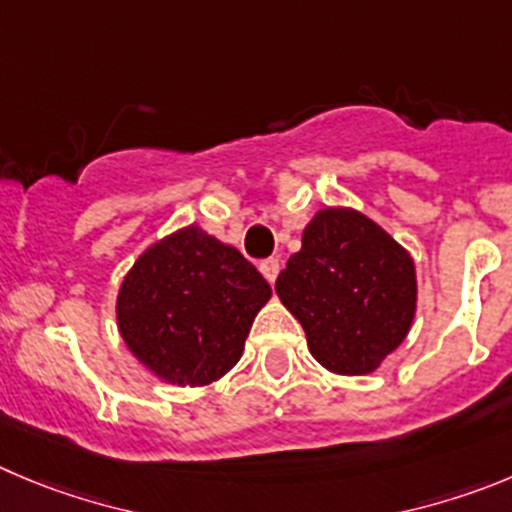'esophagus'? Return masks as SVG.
<instances>
[{"label":"esophagus","instance_id":"34e87169","mask_svg":"<svg viewBox=\"0 0 512 512\" xmlns=\"http://www.w3.org/2000/svg\"><path fill=\"white\" fill-rule=\"evenodd\" d=\"M260 272L267 278V283H275L278 280V272H280V260L278 257H267V260L260 262Z\"/></svg>","mask_w":512,"mask_h":512}]
</instances>
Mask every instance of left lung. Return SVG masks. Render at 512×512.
Returning a JSON list of instances; mask_svg holds the SVG:
<instances>
[{
    "label": "left lung",
    "mask_w": 512,
    "mask_h": 512,
    "mask_svg": "<svg viewBox=\"0 0 512 512\" xmlns=\"http://www.w3.org/2000/svg\"><path fill=\"white\" fill-rule=\"evenodd\" d=\"M275 290L333 374H371L404 341L417 310L409 252L353 209L315 214Z\"/></svg>",
    "instance_id": "8db88e82"
}]
</instances>
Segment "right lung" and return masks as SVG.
<instances>
[{
	"label": "right lung",
	"mask_w": 512,
	"mask_h": 512,
	"mask_svg": "<svg viewBox=\"0 0 512 512\" xmlns=\"http://www.w3.org/2000/svg\"><path fill=\"white\" fill-rule=\"evenodd\" d=\"M270 295L240 250L191 224L138 257L118 293V328L159 379L204 386L240 361Z\"/></svg>",
	"instance_id": "1"
}]
</instances>
